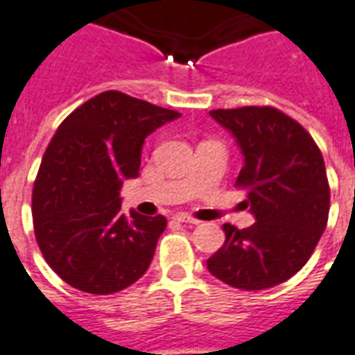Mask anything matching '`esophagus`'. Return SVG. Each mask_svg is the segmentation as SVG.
Listing matches in <instances>:
<instances>
[{"instance_id": "34e87169", "label": "esophagus", "mask_w": 355, "mask_h": 355, "mask_svg": "<svg viewBox=\"0 0 355 355\" xmlns=\"http://www.w3.org/2000/svg\"><path fill=\"white\" fill-rule=\"evenodd\" d=\"M175 220H178V223H184V224H192V226H198V224H200L198 218H192V216L184 215V213H180V215L175 216Z\"/></svg>"}]
</instances>
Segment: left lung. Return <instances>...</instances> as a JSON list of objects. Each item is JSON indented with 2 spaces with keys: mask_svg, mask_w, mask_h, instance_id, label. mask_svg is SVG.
Returning a JSON list of instances; mask_svg holds the SVG:
<instances>
[{
  "mask_svg": "<svg viewBox=\"0 0 355 355\" xmlns=\"http://www.w3.org/2000/svg\"><path fill=\"white\" fill-rule=\"evenodd\" d=\"M243 154L236 184L247 188L254 224H224L226 241L207 270L230 287L261 291L304 266L327 226L329 182L320 148L306 129L270 106L213 110Z\"/></svg>",
  "mask_w": 355,
  "mask_h": 355,
  "instance_id": "8db88e82",
  "label": "left lung"
}]
</instances>
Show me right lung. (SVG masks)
Here are the masks:
<instances>
[{"label": "right lung", "instance_id": "1", "mask_svg": "<svg viewBox=\"0 0 355 355\" xmlns=\"http://www.w3.org/2000/svg\"><path fill=\"white\" fill-rule=\"evenodd\" d=\"M180 117L119 91L73 110L45 150L32 193L37 245L68 285L112 295L140 279L165 216L121 213L119 190L139 177L148 135Z\"/></svg>", "mask_w": 355, "mask_h": 355}]
</instances>
